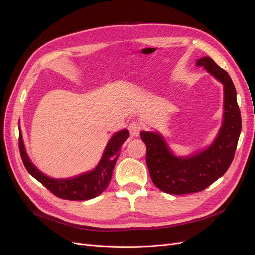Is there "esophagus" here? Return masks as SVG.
<instances>
[{"label":"esophagus","instance_id":"34e87169","mask_svg":"<svg viewBox=\"0 0 255 255\" xmlns=\"http://www.w3.org/2000/svg\"><path fill=\"white\" fill-rule=\"evenodd\" d=\"M128 129H129V132L131 136H134V137H137L139 135V132L141 130V125L139 122H137V121H133V122H131L128 126Z\"/></svg>","mask_w":255,"mask_h":255}]
</instances>
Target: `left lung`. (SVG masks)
<instances>
[{
  "instance_id": "left-lung-1",
  "label": "left lung",
  "mask_w": 255,
  "mask_h": 255,
  "mask_svg": "<svg viewBox=\"0 0 255 255\" xmlns=\"http://www.w3.org/2000/svg\"><path fill=\"white\" fill-rule=\"evenodd\" d=\"M196 65L203 67L223 85V122L215 140L197 154L177 157L159 133H140L146 146L145 161L151 179L160 190L169 194L199 192L221 178L233 162L242 128L237 92L229 73L209 57L198 59Z\"/></svg>"
}]
</instances>
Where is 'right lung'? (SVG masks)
Here are the masks:
<instances>
[{
    "mask_svg": "<svg viewBox=\"0 0 255 255\" xmlns=\"http://www.w3.org/2000/svg\"><path fill=\"white\" fill-rule=\"evenodd\" d=\"M129 137L128 130H121L111 138L98 165L92 171L70 179H52L38 170L26 155L21 133L19 134V152L24 167L37 181L52 194L68 200H87L101 194L109 186L121 146Z\"/></svg>",
    "mask_w": 255,
    "mask_h": 255,
    "instance_id": "1",
    "label": "right lung"
}]
</instances>
